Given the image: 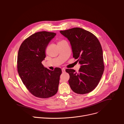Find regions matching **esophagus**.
<instances>
[{
    "mask_svg": "<svg viewBox=\"0 0 124 124\" xmlns=\"http://www.w3.org/2000/svg\"><path fill=\"white\" fill-rule=\"evenodd\" d=\"M62 71L63 73L65 72V69L64 68H63L62 69Z\"/></svg>",
    "mask_w": 124,
    "mask_h": 124,
    "instance_id": "esophagus-1",
    "label": "esophagus"
}]
</instances>
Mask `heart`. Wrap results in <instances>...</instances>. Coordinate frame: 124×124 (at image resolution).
I'll return each mask as SVG.
<instances>
[{"instance_id":"heart-1","label":"heart","mask_w":124,"mask_h":124,"mask_svg":"<svg viewBox=\"0 0 124 124\" xmlns=\"http://www.w3.org/2000/svg\"><path fill=\"white\" fill-rule=\"evenodd\" d=\"M62 41H63V40H62ZM59 41V42H61V41ZM59 42H58V43H59Z\"/></svg>"}]
</instances>
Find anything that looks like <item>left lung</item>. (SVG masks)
<instances>
[{
    "label": "left lung",
    "mask_w": 124,
    "mask_h": 124,
    "mask_svg": "<svg viewBox=\"0 0 124 124\" xmlns=\"http://www.w3.org/2000/svg\"><path fill=\"white\" fill-rule=\"evenodd\" d=\"M60 32L70 42L73 57L81 64L78 73L71 69L66 70L70 75L71 88L78 94L91 92L98 85L104 69L100 42L92 32L80 28Z\"/></svg>",
    "instance_id": "left-lung-1"
}]
</instances>
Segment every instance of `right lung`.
I'll list each match as a JSON object with an SVG mask.
<instances>
[{
  "label": "right lung",
  "mask_w": 124,
  "mask_h": 124,
  "mask_svg": "<svg viewBox=\"0 0 124 124\" xmlns=\"http://www.w3.org/2000/svg\"><path fill=\"white\" fill-rule=\"evenodd\" d=\"M56 35L46 31L33 33L22 42L18 51L19 76L28 91L39 98L50 97L58 89L61 69L56 68L51 71L41 63L46 57L48 44Z\"/></svg>",
  "instance_id": "right-lung-1"
}]
</instances>
